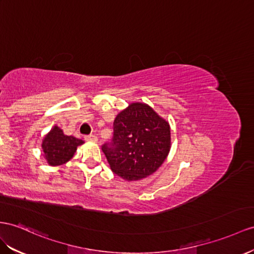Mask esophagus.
I'll return each mask as SVG.
<instances>
[{
    "instance_id": "obj_1",
    "label": "esophagus",
    "mask_w": 254,
    "mask_h": 254,
    "mask_svg": "<svg viewBox=\"0 0 254 254\" xmlns=\"http://www.w3.org/2000/svg\"><path fill=\"white\" fill-rule=\"evenodd\" d=\"M84 139H86L87 141H92V142H96L97 141V137L95 135L91 134V135H88V136H84Z\"/></svg>"
}]
</instances>
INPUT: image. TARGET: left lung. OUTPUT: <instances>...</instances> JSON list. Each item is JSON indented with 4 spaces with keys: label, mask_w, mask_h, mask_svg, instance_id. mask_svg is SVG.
<instances>
[{
    "label": "left lung",
    "mask_w": 254,
    "mask_h": 254,
    "mask_svg": "<svg viewBox=\"0 0 254 254\" xmlns=\"http://www.w3.org/2000/svg\"><path fill=\"white\" fill-rule=\"evenodd\" d=\"M172 147L171 127L146 103H132L117 115L114 138L103 146L110 170L127 181L157 172Z\"/></svg>",
    "instance_id": "8db88e82"
}]
</instances>
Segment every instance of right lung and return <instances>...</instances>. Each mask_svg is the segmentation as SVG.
I'll return each instance as SVG.
<instances>
[{
    "label": "right lung",
    "instance_id": "add662e5",
    "mask_svg": "<svg viewBox=\"0 0 254 254\" xmlns=\"http://www.w3.org/2000/svg\"><path fill=\"white\" fill-rule=\"evenodd\" d=\"M83 140L68 136L62 129L55 126L45 135L42 141L44 158L50 166H59L68 162L77 150V147L83 144Z\"/></svg>",
    "mask_w": 254,
    "mask_h": 254
}]
</instances>
